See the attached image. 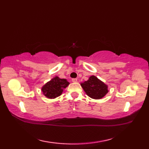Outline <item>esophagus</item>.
I'll return each instance as SVG.
<instances>
[{"instance_id":"esophagus-1","label":"esophagus","mask_w":149,"mask_h":149,"mask_svg":"<svg viewBox=\"0 0 149 149\" xmlns=\"http://www.w3.org/2000/svg\"><path fill=\"white\" fill-rule=\"evenodd\" d=\"M72 81L73 83H76V82L77 81V79L76 78H74V79H72Z\"/></svg>"}]
</instances>
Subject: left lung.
Here are the masks:
<instances>
[{
    "label": "left lung",
    "mask_w": 149,
    "mask_h": 149,
    "mask_svg": "<svg viewBox=\"0 0 149 149\" xmlns=\"http://www.w3.org/2000/svg\"><path fill=\"white\" fill-rule=\"evenodd\" d=\"M81 85L88 96L94 99H102L108 92L107 85L94 75Z\"/></svg>",
    "instance_id": "1"
}]
</instances>
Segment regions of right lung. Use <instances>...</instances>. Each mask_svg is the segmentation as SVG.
I'll return each mask as SVG.
<instances>
[{
  "label": "right lung",
  "instance_id": "right-lung-1",
  "mask_svg": "<svg viewBox=\"0 0 149 149\" xmlns=\"http://www.w3.org/2000/svg\"><path fill=\"white\" fill-rule=\"evenodd\" d=\"M69 84L65 79H60L56 76L44 85L42 90L46 97L54 99L61 95L63 89L67 87Z\"/></svg>",
  "mask_w": 149,
  "mask_h": 149
}]
</instances>
